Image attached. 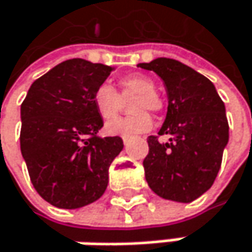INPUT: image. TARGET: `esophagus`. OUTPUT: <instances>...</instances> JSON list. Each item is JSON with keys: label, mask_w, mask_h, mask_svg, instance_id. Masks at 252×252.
<instances>
[{"label": "esophagus", "mask_w": 252, "mask_h": 252, "mask_svg": "<svg viewBox=\"0 0 252 252\" xmlns=\"http://www.w3.org/2000/svg\"><path fill=\"white\" fill-rule=\"evenodd\" d=\"M122 141H123V143H127L130 141V136H122Z\"/></svg>", "instance_id": "esophagus-1"}]
</instances>
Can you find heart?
I'll return each instance as SVG.
<instances>
[{
    "mask_svg": "<svg viewBox=\"0 0 252 252\" xmlns=\"http://www.w3.org/2000/svg\"><path fill=\"white\" fill-rule=\"evenodd\" d=\"M120 93L109 82L100 84L93 95L94 106L103 119H112L124 105V100L132 95L131 110L135 113L126 118H118L106 123L104 132L111 136H132L148 132L152 127V119L146 111L162 110L164 101L155 91L154 81L141 74L127 75L119 81Z\"/></svg>",
    "mask_w": 252,
    "mask_h": 252,
    "instance_id": "b5f03b06",
    "label": "heart"
}]
</instances>
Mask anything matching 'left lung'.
I'll list each match as a JSON object with an SVG mask.
<instances>
[{"mask_svg":"<svg viewBox=\"0 0 252 252\" xmlns=\"http://www.w3.org/2000/svg\"><path fill=\"white\" fill-rule=\"evenodd\" d=\"M165 84L168 110L158 135L149 136L143 159L145 178L162 199L190 203L207 191L222 164L229 139L225 104L215 85L193 68L170 58L139 63Z\"/></svg>","mask_w":252,"mask_h":252,"instance_id":"8db88e82","label":"left lung"}]
</instances>
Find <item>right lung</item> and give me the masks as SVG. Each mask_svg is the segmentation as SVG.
Returning <instances> with one entry per match:
<instances>
[{"instance_id": "right-lung-1", "label": "right lung", "mask_w": 252, "mask_h": 252, "mask_svg": "<svg viewBox=\"0 0 252 252\" xmlns=\"http://www.w3.org/2000/svg\"><path fill=\"white\" fill-rule=\"evenodd\" d=\"M111 71L79 58L65 61L36 79L21 104L20 148L32 184L59 209L98 200L123 149L119 136H97L103 119L93 95Z\"/></svg>"}]
</instances>
